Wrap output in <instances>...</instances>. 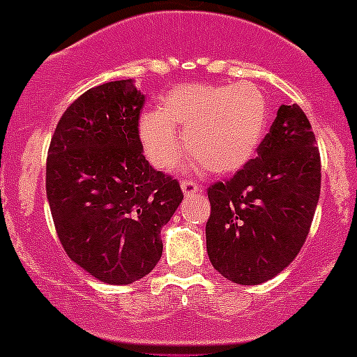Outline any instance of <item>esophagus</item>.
Segmentation results:
<instances>
[{"mask_svg": "<svg viewBox=\"0 0 357 357\" xmlns=\"http://www.w3.org/2000/svg\"><path fill=\"white\" fill-rule=\"evenodd\" d=\"M181 188H182V191H184V195H192V192L202 191V185H198L196 182H192V181H188V178L181 182Z\"/></svg>", "mask_w": 357, "mask_h": 357, "instance_id": "obj_1", "label": "esophagus"}]
</instances>
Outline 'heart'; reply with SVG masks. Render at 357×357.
I'll return each mask as SVG.
<instances>
[{
  "instance_id": "heart-1",
  "label": "heart",
  "mask_w": 357,
  "mask_h": 357,
  "mask_svg": "<svg viewBox=\"0 0 357 357\" xmlns=\"http://www.w3.org/2000/svg\"><path fill=\"white\" fill-rule=\"evenodd\" d=\"M266 91L253 83L231 86L182 84L169 91L161 111H150L139 122V138L155 168L169 169L185 149L196 165L228 173L246 165L260 146L269 126Z\"/></svg>"
}]
</instances>
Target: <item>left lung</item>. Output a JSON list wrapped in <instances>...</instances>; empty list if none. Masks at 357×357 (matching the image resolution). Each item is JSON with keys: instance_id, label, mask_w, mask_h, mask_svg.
I'll list each match as a JSON object with an SVG mask.
<instances>
[{"instance_id": "obj_1", "label": "left lung", "mask_w": 357, "mask_h": 357, "mask_svg": "<svg viewBox=\"0 0 357 357\" xmlns=\"http://www.w3.org/2000/svg\"><path fill=\"white\" fill-rule=\"evenodd\" d=\"M257 153L207 189L208 258L238 285L269 281L297 257L320 196L319 146L297 104L280 106Z\"/></svg>"}]
</instances>
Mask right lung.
I'll list each match as a JSON object with an SVG mask.
<instances>
[{
    "label": "right lung",
    "mask_w": 357,
    "mask_h": 357,
    "mask_svg": "<svg viewBox=\"0 0 357 357\" xmlns=\"http://www.w3.org/2000/svg\"><path fill=\"white\" fill-rule=\"evenodd\" d=\"M145 96L132 79L90 88L61 114L51 138L45 191L65 253L109 285H129L157 266L161 228L184 192L143 155Z\"/></svg>",
    "instance_id": "add662e5"
}]
</instances>
